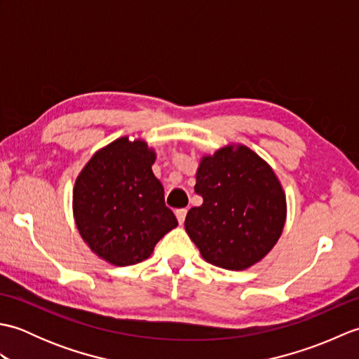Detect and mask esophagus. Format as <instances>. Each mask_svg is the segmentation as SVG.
I'll use <instances>...</instances> for the list:
<instances>
[{"mask_svg": "<svg viewBox=\"0 0 359 359\" xmlns=\"http://www.w3.org/2000/svg\"><path fill=\"white\" fill-rule=\"evenodd\" d=\"M175 217H177L179 224L182 225L185 222V217H187V208H180V210H175Z\"/></svg>", "mask_w": 359, "mask_h": 359, "instance_id": "1", "label": "esophagus"}]
</instances>
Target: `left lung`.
Instances as JSON below:
<instances>
[{
	"label": "left lung",
	"mask_w": 359,
	"mask_h": 359,
	"mask_svg": "<svg viewBox=\"0 0 359 359\" xmlns=\"http://www.w3.org/2000/svg\"><path fill=\"white\" fill-rule=\"evenodd\" d=\"M194 191L203 203L188 211L185 230L207 262L247 270L276 245L287 217L285 193L255 151L228 144L203 156Z\"/></svg>",
	"instance_id": "left-lung-1"
}]
</instances>
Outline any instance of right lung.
Segmentation results:
<instances>
[{"instance_id": "right-lung-1", "label": "right lung", "mask_w": 359, "mask_h": 359, "mask_svg": "<svg viewBox=\"0 0 359 359\" xmlns=\"http://www.w3.org/2000/svg\"><path fill=\"white\" fill-rule=\"evenodd\" d=\"M154 162L156 151L147 142L120 137L98 149L75 180V225L103 261L117 266L139 264L177 226L152 172Z\"/></svg>"}]
</instances>
